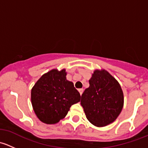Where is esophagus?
<instances>
[{
    "instance_id": "34e87169",
    "label": "esophagus",
    "mask_w": 148,
    "mask_h": 148,
    "mask_svg": "<svg viewBox=\"0 0 148 148\" xmlns=\"http://www.w3.org/2000/svg\"><path fill=\"white\" fill-rule=\"evenodd\" d=\"M79 90V94L80 95H82V93H83V89H78Z\"/></svg>"
}]
</instances>
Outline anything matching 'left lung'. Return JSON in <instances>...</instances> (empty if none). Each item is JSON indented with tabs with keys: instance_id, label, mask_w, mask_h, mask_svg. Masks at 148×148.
<instances>
[{
	"instance_id": "obj_1",
	"label": "left lung",
	"mask_w": 148,
	"mask_h": 148,
	"mask_svg": "<svg viewBox=\"0 0 148 148\" xmlns=\"http://www.w3.org/2000/svg\"><path fill=\"white\" fill-rule=\"evenodd\" d=\"M89 87L82 95L81 104L87 120L97 127L114 122L123 107V92L120 84L105 70H95Z\"/></svg>"
}]
</instances>
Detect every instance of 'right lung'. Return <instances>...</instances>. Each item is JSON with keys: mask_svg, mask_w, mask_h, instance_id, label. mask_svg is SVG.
Wrapping results in <instances>:
<instances>
[{"mask_svg": "<svg viewBox=\"0 0 148 148\" xmlns=\"http://www.w3.org/2000/svg\"><path fill=\"white\" fill-rule=\"evenodd\" d=\"M65 69H53L44 74L31 89L34 112L41 122L56 124L64 118L71 105L81 96L71 82L66 80Z\"/></svg>", "mask_w": 148, "mask_h": 148, "instance_id": "obj_1", "label": "right lung"}]
</instances>
